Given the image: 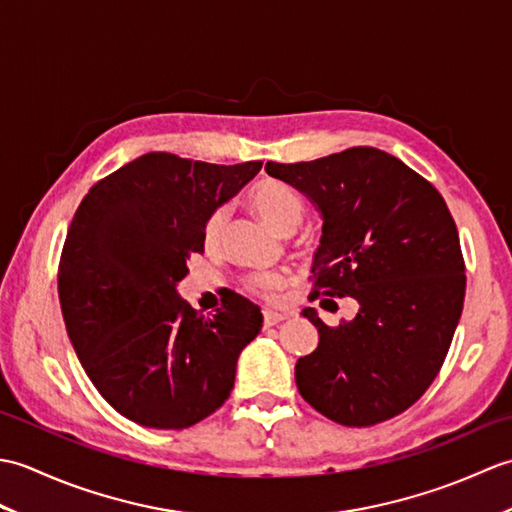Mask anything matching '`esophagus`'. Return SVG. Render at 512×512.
Masks as SVG:
<instances>
[{"mask_svg":"<svg viewBox=\"0 0 512 512\" xmlns=\"http://www.w3.org/2000/svg\"><path fill=\"white\" fill-rule=\"evenodd\" d=\"M284 319H288V314H284V312H264V323L268 325H277V323H281Z\"/></svg>","mask_w":512,"mask_h":512,"instance_id":"34e87169","label":"esophagus"}]
</instances>
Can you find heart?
Instances as JSON below:
<instances>
[{"label":"heart","mask_w":512,"mask_h":512,"mask_svg":"<svg viewBox=\"0 0 512 512\" xmlns=\"http://www.w3.org/2000/svg\"><path fill=\"white\" fill-rule=\"evenodd\" d=\"M248 204L262 220L279 235H290L303 220V202L284 182L262 180L248 191ZM226 224V209H215L204 222V242L213 246L220 242ZM248 288L264 297H275L284 286V277L277 273H255L248 277Z\"/></svg>","instance_id":"heart-1"}]
</instances>
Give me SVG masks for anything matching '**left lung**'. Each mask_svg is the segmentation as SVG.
<instances>
[{
	"instance_id": "obj_1",
	"label": "left lung",
	"mask_w": 512,
	"mask_h": 512,
	"mask_svg": "<svg viewBox=\"0 0 512 512\" xmlns=\"http://www.w3.org/2000/svg\"><path fill=\"white\" fill-rule=\"evenodd\" d=\"M266 173L321 213L310 299L358 303L356 317L336 328L314 308L301 312L319 330V345L295 365L299 394L345 427L398 416L438 376L464 306V259L447 202L374 147L266 162Z\"/></svg>"
}]
</instances>
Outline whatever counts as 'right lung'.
I'll use <instances>...</instances> for the list:
<instances>
[{"mask_svg": "<svg viewBox=\"0 0 512 512\" xmlns=\"http://www.w3.org/2000/svg\"><path fill=\"white\" fill-rule=\"evenodd\" d=\"M259 169L154 151L96 182L76 209L59 264L61 312L85 374L121 416L187 429L231 396L262 310L233 292L206 319L178 284L204 250L206 217Z\"/></svg>", "mask_w": 512, "mask_h": 512, "instance_id": "obj_1", "label": "right lung"}]
</instances>
